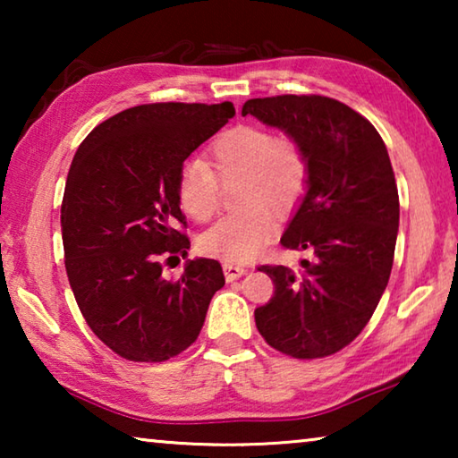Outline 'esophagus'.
I'll return each mask as SVG.
<instances>
[{
	"instance_id": "34e87169",
	"label": "esophagus",
	"mask_w": 458,
	"mask_h": 458,
	"mask_svg": "<svg viewBox=\"0 0 458 458\" xmlns=\"http://www.w3.org/2000/svg\"><path fill=\"white\" fill-rule=\"evenodd\" d=\"M224 275H226V281H236L242 275H246V268L240 267V265H224Z\"/></svg>"
}]
</instances>
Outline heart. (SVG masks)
Returning a JSON list of instances; mask_svg holds the SVG:
<instances>
[{"label": "heart", "mask_w": 458, "mask_h": 458, "mask_svg": "<svg viewBox=\"0 0 458 458\" xmlns=\"http://www.w3.org/2000/svg\"><path fill=\"white\" fill-rule=\"evenodd\" d=\"M238 185L242 212L216 222L198 238L206 257L228 265L248 262L276 236L275 214H289L309 183V157L297 139L275 137L254 125H238L216 139L208 165L188 161L177 174V201L196 222H208L218 210L220 185Z\"/></svg>", "instance_id": "heart-1"}]
</instances>
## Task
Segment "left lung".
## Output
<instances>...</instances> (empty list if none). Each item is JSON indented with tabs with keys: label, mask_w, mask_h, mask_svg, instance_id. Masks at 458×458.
<instances>
[{
	"label": "left lung",
	"mask_w": 458,
	"mask_h": 458,
	"mask_svg": "<svg viewBox=\"0 0 458 458\" xmlns=\"http://www.w3.org/2000/svg\"><path fill=\"white\" fill-rule=\"evenodd\" d=\"M242 114L297 139L309 183L281 244L309 250L301 270L260 267L275 294L254 311L260 335L297 360L325 358L360 335L392 273L400 201L390 155L368 119L335 98H250Z\"/></svg>",
	"instance_id": "obj_1"
}]
</instances>
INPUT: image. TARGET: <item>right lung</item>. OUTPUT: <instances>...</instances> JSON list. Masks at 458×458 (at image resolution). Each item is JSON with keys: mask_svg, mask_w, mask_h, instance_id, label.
Listing matches in <instances>:
<instances>
[{"mask_svg": "<svg viewBox=\"0 0 458 458\" xmlns=\"http://www.w3.org/2000/svg\"><path fill=\"white\" fill-rule=\"evenodd\" d=\"M234 117V105L155 103L100 123L76 151L62 199L64 265L92 333L131 361H165L198 339L224 286L218 260L193 259L177 281L161 260L188 257L177 224L183 161Z\"/></svg>", "mask_w": 458, "mask_h": 458, "instance_id": "add662e5", "label": "right lung"}]
</instances>
